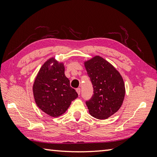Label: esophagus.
Instances as JSON below:
<instances>
[{
  "mask_svg": "<svg viewBox=\"0 0 157 157\" xmlns=\"http://www.w3.org/2000/svg\"><path fill=\"white\" fill-rule=\"evenodd\" d=\"M76 91H77V93H78V95H80V92H81L80 88H78V89H76Z\"/></svg>",
  "mask_w": 157,
  "mask_h": 157,
  "instance_id": "34e87169",
  "label": "esophagus"
}]
</instances>
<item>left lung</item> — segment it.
<instances>
[{
    "label": "left lung",
    "mask_w": 157,
    "mask_h": 157,
    "mask_svg": "<svg viewBox=\"0 0 157 157\" xmlns=\"http://www.w3.org/2000/svg\"><path fill=\"white\" fill-rule=\"evenodd\" d=\"M94 88V94L86 101L89 113L94 118L107 119L123 104L125 89L121 74L107 61L95 56L84 62Z\"/></svg>",
    "instance_id": "1"
}]
</instances>
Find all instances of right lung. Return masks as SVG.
Here are the masks:
<instances>
[{
    "instance_id": "obj_1",
    "label": "right lung",
    "mask_w": 157,
    "mask_h": 157,
    "mask_svg": "<svg viewBox=\"0 0 157 157\" xmlns=\"http://www.w3.org/2000/svg\"><path fill=\"white\" fill-rule=\"evenodd\" d=\"M33 94L39 108L52 117L64 113L71 102L78 97L65 76L63 64L54 58L45 62L39 70L34 82Z\"/></svg>"
}]
</instances>
